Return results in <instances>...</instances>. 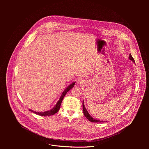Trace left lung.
<instances>
[{"label":"left lung","mask_w":149,"mask_h":149,"mask_svg":"<svg viewBox=\"0 0 149 149\" xmlns=\"http://www.w3.org/2000/svg\"><path fill=\"white\" fill-rule=\"evenodd\" d=\"M129 59H130V60H132V61H133V62H135V61H134V58L132 57V56L131 54H130ZM82 109H83V113H84V116L86 117V118H87L90 121H91V122H93V123H104V122H105V121H100V120H96V119L93 118L89 114L87 110H86V107H85L84 102H82Z\"/></svg>","instance_id":"left-lung-1"}]
</instances>
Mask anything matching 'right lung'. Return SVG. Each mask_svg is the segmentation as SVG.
Listing matches in <instances>:
<instances>
[{
  "instance_id": "right-lung-1",
  "label": "right lung",
  "mask_w": 149,
  "mask_h": 149,
  "mask_svg": "<svg viewBox=\"0 0 149 149\" xmlns=\"http://www.w3.org/2000/svg\"><path fill=\"white\" fill-rule=\"evenodd\" d=\"M74 85H75V82H73L72 84L70 85V86L64 90V91H63V93L62 94V95H61V97H60L59 101H58V102L56 103V104L55 105V107H54L52 109H51V110H49V111H45V112H41V113H40V112L33 111H32V110H29L31 111H32V112H33V113H34L35 114H38V115H39V116H49L54 115V114H55L56 113H57V112L59 111V109H60V107H61V102H62V100H63V97H65V94H67V93L68 91H70L72 88L74 87Z\"/></svg>"
}]
</instances>
